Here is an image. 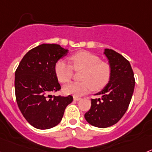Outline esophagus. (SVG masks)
I'll list each match as a JSON object with an SVG mask.
<instances>
[{"label":"esophagus","mask_w":152,"mask_h":152,"mask_svg":"<svg viewBox=\"0 0 152 152\" xmlns=\"http://www.w3.org/2000/svg\"><path fill=\"white\" fill-rule=\"evenodd\" d=\"M73 100H76V101H78V100H81V98L79 97V96H74V97H73Z\"/></svg>","instance_id":"1"}]
</instances>
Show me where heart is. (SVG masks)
I'll use <instances>...</instances> for the list:
<instances>
[{"instance_id":"b5f03b06","label":"heart","mask_w":152,"mask_h":152,"mask_svg":"<svg viewBox=\"0 0 152 152\" xmlns=\"http://www.w3.org/2000/svg\"><path fill=\"white\" fill-rule=\"evenodd\" d=\"M71 66L63 60L55 65V73L62 83L69 82L73 76V69L83 70L82 82L70 83L63 87L66 94L80 96L90 93L93 89L100 90L107 86L111 76V69L108 63L100 61V58L89 52L81 51L69 56Z\"/></svg>"}]
</instances>
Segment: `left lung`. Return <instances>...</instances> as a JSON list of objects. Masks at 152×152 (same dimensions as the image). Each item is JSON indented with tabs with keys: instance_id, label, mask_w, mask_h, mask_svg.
Returning <instances> with one entry per match:
<instances>
[{
	"instance_id": "left-lung-1",
	"label": "left lung",
	"mask_w": 152,
	"mask_h": 152,
	"mask_svg": "<svg viewBox=\"0 0 152 152\" xmlns=\"http://www.w3.org/2000/svg\"><path fill=\"white\" fill-rule=\"evenodd\" d=\"M111 69L107 85L96 95L101 99H92L91 107L85 113L88 123L105 128L119 121L126 113L134 89L135 80L129 61L115 51L105 48Z\"/></svg>"
}]
</instances>
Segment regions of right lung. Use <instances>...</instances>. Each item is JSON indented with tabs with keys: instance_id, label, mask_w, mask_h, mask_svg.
Instances as JSON below:
<instances>
[{
	"instance_id": "1",
	"label": "right lung",
	"mask_w": 152,
	"mask_h": 152,
	"mask_svg": "<svg viewBox=\"0 0 152 152\" xmlns=\"http://www.w3.org/2000/svg\"><path fill=\"white\" fill-rule=\"evenodd\" d=\"M68 49L56 44H42L27 52L15 71V88L18 106L31 125L49 129L60 123L72 96L50 95L61 89L55 65Z\"/></svg>"
}]
</instances>
